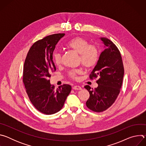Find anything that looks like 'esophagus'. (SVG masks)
I'll return each mask as SVG.
<instances>
[{
  "mask_svg": "<svg viewBox=\"0 0 146 146\" xmlns=\"http://www.w3.org/2000/svg\"><path fill=\"white\" fill-rule=\"evenodd\" d=\"M73 89L75 90H81V87L80 86H74L73 87Z\"/></svg>",
  "mask_w": 146,
  "mask_h": 146,
  "instance_id": "obj_1",
  "label": "esophagus"
}]
</instances>
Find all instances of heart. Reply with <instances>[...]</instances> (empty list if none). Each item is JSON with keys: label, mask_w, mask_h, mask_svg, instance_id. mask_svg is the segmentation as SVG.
<instances>
[{"label": "heart", "mask_w": 146, "mask_h": 146, "mask_svg": "<svg viewBox=\"0 0 146 146\" xmlns=\"http://www.w3.org/2000/svg\"><path fill=\"white\" fill-rule=\"evenodd\" d=\"M66 46L77 53L80 54V59L82 65L87 68L95 66L99 58V52L98 48L94 45L90 44L88 41L82 37H77L69 40ZM54 64L59 65L61 62V55L59 52H55L52 56ZM80 70H76L70 73V76L76 78V74Z\"/></svg>", "instance_id": "1"}]
</instances>
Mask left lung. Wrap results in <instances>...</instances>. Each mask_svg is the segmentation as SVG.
Masks as SVG:
<instances>
[{
  "label": "left lung",
  "instance_id": "1",
  "mask_svg": "<svg viewBox=\"0 0 146 146\" xmlns=\"http://www.w3.org/2000/svg\"><path fill=\"white\" fill-rule=\"evenodd\" d=\"M104 50L90 77H98V86L95 89L84 87L90 92L86 102L88 109L95 112H102L109 108L117 99L122 86L124 69L119 51L111 40L100 37Z\"/></svg>",
  "mask_w": 146,
  "mask_h": 146
}]
</instances>
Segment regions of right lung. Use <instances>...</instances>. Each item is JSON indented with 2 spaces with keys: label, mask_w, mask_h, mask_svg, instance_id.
<instances>
[{
  "label": "right lung",
  "mask_w": 146,
  "mask_h": 146,
  "mask_svg": "<svg viewBox=\"0 0 146 146\" xmlns=\"http://www.w3.org/2000/svg\"><path fill=\"white\" fill-rule=\"evenodd\" d=\"M65 33L48 36L38 40L31 47L24 65L23 82L28 97L35 108L51 115L63 108L72 87L64 84L55 89L48 78L56 70L52 54L59 40Z\"/></svg>",
  "instance_id": "right-lung-1"
}]
</instances>
